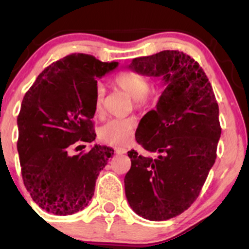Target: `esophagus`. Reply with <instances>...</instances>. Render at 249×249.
I'll use <instances>...</instances> for the list:
<instances>
[{"instance_id": "esophagus-1", "label": "esophagus", "mask_w": 249, "mask_h": 249, "mask_svg": "<svg viewBox=\"0 0 249 249\" xmlns=\"http://www.w3.org/2000/svg\"><path fill=\"white\" fill-rule=\"evenodd\" d=\"M115 151L118 154H124V153L127 152L126 148H123V147H115Z\"/></svg>"}]
</instances>
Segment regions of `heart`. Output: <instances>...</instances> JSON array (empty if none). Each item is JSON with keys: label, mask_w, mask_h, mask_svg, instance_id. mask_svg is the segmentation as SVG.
<instances>
[{"label": "heart", "mask_w": 249, "mask_h": 249, "mask_svg": "<svg viewBox=\"0 0 249 249\" xmlns=\"http://www.w3.org/2000/svg\"><path fill=\"white\" fill-rule=\"evenodd\" d=\"M113 84L124 91L128 97L133 99L137 107L146 104L147 93L150 91V82L146 77L133 72V71H123L113 79ZM103 101H104V90L99 87L95 95V113L101 116L103 112ZM136 127V121L133 118L111 119L99 130V137L103 142L116 146H125L132 141L133 130Z\"/></svg>", "instance_id": "b5f03b06"}]
</instances>
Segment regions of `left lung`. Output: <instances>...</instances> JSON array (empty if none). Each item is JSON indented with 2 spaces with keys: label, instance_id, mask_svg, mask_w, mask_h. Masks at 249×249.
<instances>
[{
  "label": "left lung",
  "instance_id": "obj_1",
  "mask_svg": "<svg viewBox=\"0 0 249 249\" xmlns=\"http://www.w3.org/2000/svg\"><path fill=\"white\" fill-rule=\"evenodd\" d=\"M128 69L161 77L166 85L142 118L136 141L153 156L127 152L131 168L125 194L138 215L164 221L181 214L198 198L216 158L221 134L219 107L198 62L178 50L134 58Z\"/></svg>",
  "mask_w": 249,
  "mask_h": 249
}]
</instances>
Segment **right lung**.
<instances>
[{
    "mask_svg": "<svg viewBox=\"0 0 249 249\" xmlns=\"http://www.w3.org/2000/svg\"><path fill=\"white\" fill-rule=\"evenodd\" d=\"M117 67L118 62L72 53L43 70L25 93L17 117V151L24 186L42 210L70 215L93 196L96 179L113 150L95 145L84 154L69 151L96 139L91 119L97 78Z\"/></svg>",
    "mask_w": 249,
    "mask_h": 249,
    "instance_id": "add662e5",
    "label": "right lung"
}]
</instances>
